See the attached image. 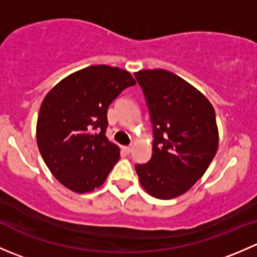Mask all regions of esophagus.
<instances>
[{
    "instance_id": "esophagus-1",
    "label": "esophagus",
    "mask_w": 257,
    "mask_h": 257,
    "mask_svg": "<svg viewBox=\"0 0 257 257\" xmlns=\"http://www.w3.org/2000/svg\"><path fill=\"white\" fill-rule=\"evenodd\" d=\"M123 149L126 154H129V153H132V150H133V147H132V145H128V147H124Z\"/></svg>"
}]
</instances>
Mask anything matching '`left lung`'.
I'll return each instance as SVG.
<instances>
[{
	"mask_svg": "<svg viewBox=\"0 0 257 257\" xmlns=\"http://www.w3.org/2000/svg\"><path fill=\"white\" fill-rule=\"evenodd\" d=\"M153 125V154L136 164L142 186L158 199L188 191L206 172L219 144L211 103L198 89L165 69L134 73Z\"/></svg>",
	"mask_w": 257,
	"mask_h": 257,
	"instance_id": "8db88e82",
	"label": "left lung"
}]
</instances>
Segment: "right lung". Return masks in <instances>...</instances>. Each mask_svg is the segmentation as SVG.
Listing matches in <instances>:
<instances>
[{"label":"right lung","mask_w":257,"mask_h":257,"mask_svg":"<svg viewBox=\"0 0 257 257\" xmlns=\"http://www.w3.org/2000/svg\"><path fill=\"white\" fill-rule=\"evenodd\" d=\"M136 84L124 69L100 64L62 79L43 99L37 144L54 178L74 193L99 188L119 160V148L105 137L107 110Z\"/></svg>","instance_id":"add662e5"}]
</instances>
